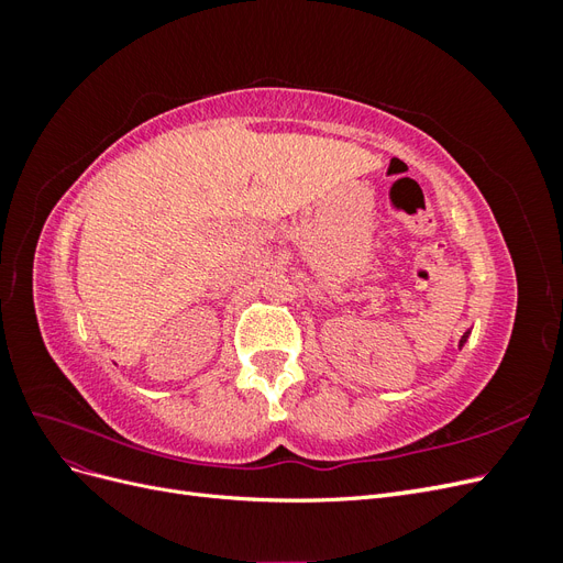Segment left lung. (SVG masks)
Returning <instances> with one entry per match:
<instances>
[{
  "label": "left lung",
  "instance_id": "obj_1",
  "mask_svg": "<svg viewBox=\"0 0 563 563\" xmlns=\"http://www.w3.org/2000/svg\"><path fill=\"white\" fill-rule=\"evenodd\" d=\"M465 340H467V333H465L463 338H460V347H463V343H465Z\"/></svg>",
  "mask_w": 563,
  "mask_h": 563
}]
</instances>
